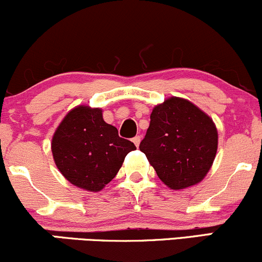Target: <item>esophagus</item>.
Returning a JSON list of instances; mask_svg holds the SVG:
<instances>
[{
	"mask_svg": "<svg viewBox=\"0 0 262 262\" xmlns=\"http://www.w3.org/2000/svg\"><path fill=\"white\" fill-rule=\"evenodd\" d=\"M140 137H139V135H137V137H134L133 138V143L135 144V146H137V148H138V146H139V144H140Z\"/></svg>",
	"mask_w": 262,
	"mask_h": 262,
	"instance_id": "1",
	"label": "esophagus"
}]
</instances>
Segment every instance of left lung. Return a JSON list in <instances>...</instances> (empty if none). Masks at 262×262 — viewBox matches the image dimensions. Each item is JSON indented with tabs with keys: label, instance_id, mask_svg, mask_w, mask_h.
<instances>
[{
	"label": "left lung",
	"instance_id": "1",
	"mask_svg": "<svg viewBox=\"0 0 262 262\" xmlns=\"http://www.w3.org/2000/svg\"><path fill=\"white\" fill-rule=\"evenodd\" d=\"M139 148L159 179L177 191L207 176L217 154L218 130L196 104L172 96L152 108Z\"/></svg>",
	"mask_w": 262,
	"mask_h": 262
}]
</instances>
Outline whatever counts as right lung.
Wrapping results in <instances>:
<instances>
[{
  "mask_svg": "<svg viewBox=\"0 0 262 262\" xmlns=\"http://www.w3.org/2000/svg\"><path fill=\"white\" fill-rule=\"evenodd\" d=\"M103 111L80 104L66 113L52 138L53 159L71 185L90 192L101 191L122 167L132 141L104 122Z\"/></svg>",
  "mask_w": 262,
  "mask_h": 262,
  "instance_id": "obj_1",
  "label": "right lung"
}]
</instances>
